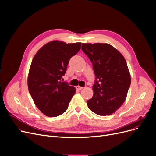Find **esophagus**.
I'll return each mask as SVG.
<instances>
[{
    "label": "esophagus",
    "instance_id": "1",
    "mask_svg": "<svg viewBox=\"0 0 156 156\" xmlns=\"http://www.w3.org/2000/svg\"><path fill=\"white\" fill-rule=\"evenodd\" d=\"M83 88V87H79V86L76 87V89L77 90H81Z\"/></svg>",
    "mask_w": 156,
    "mask_h": 156
}]
</instances>
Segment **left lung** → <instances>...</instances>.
<instances>
[{"mask_svg": "<svg viewBox=\"0 0 156 156\" xmlns=\"http://www.w3.org/2000/svg\"><path fill=\"white\" fill-rule=\"evenodd\" d=\"M81 49L92 62L96 75L94 96L87 101V105L98 115H111L123 104L130 87L126 61L108 44H82Z\"/></svg>", "mask_w": 156, "mask_h": 156, "instance_id": "8db88e82", "label": "left lung"}]
</instances>
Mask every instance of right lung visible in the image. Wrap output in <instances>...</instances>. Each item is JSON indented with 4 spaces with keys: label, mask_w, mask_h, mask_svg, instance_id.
<instances>
[{
    "label": "right lung",
    "mask_w": 156,
    "mask_h": 156,
    "mask_svg": "<svg viewBox=\"0 0 156 156\" xmlns=\"http://www.w3.org/2000/svg\"><path fill=\"white\" fill-rule=\"evenodd\" d=\"M81 45L52 41L41 47L32 60L28 88L36 106L47 116L63 114L75 93V88L61 79L69 59L78 53Z\"/></svg>",
    "instance_id": "add662e5"
}]
</instances>
